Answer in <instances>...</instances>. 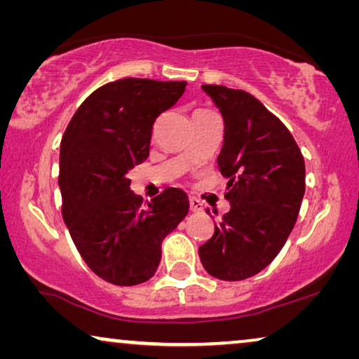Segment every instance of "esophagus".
I'll use <instances>...</instances> for the list:
<instances>
[{
  "label": "esophagus",
  "instance_id": "obj_1",
  "mask_svg": "<svg viewBox=\"0 0 359 359\" xmlns=\"http://www.w3.org/2000/svg\"><path fill=\"white\" fill-rule=\"evenodd\" d=\"M189 209L193 210V212H201V210H203V203L196 198H189Z\"/></svg>",
  "mask_w": 359,
  "mask_h": 359
}]
</instances>
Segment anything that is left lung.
<instances>
[{"label":"left lung","instance_id":"8db88e82","mask_svg":"<svg viewBox=\"0 0 359 359\" xmlns=\"http://www.w3.org/2000/svg\"><path fill=\"white\" fill-rule=\"evenodd\" d=\"M203 90L224 117L217 168L229 178L230 210L199 247V258L210 276L242 281L286 243L306 191V163L287 127L253 95L219 85Z\"/></svg>","mask_w":359,"mask_h":359}]
</instances>
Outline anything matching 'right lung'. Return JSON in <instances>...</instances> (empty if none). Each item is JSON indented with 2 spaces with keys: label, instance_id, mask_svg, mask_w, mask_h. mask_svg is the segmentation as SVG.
Masks as SVG:
<instances>
[{
  "label": "right lung",
  "instance_id": "1",
  "mask_svg": "<svg viewBox=\"0 0 359 359\" xmlns=\"http://www.w3.org/2000/svg\"><path fill=\"white\" fill-rule=\"evenodd\" d=\"M184 90L186 81L149 78L107 83L81 102L62 137V217L91 271L116 286L154 276L161 242L188 214L184 191L165 188L144 203L127 178L149 156L155 121Z\"/></svg>",
  "mask_w": 359,
  "mask_h": 359
}]
</instances>
